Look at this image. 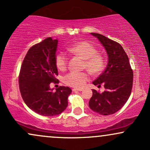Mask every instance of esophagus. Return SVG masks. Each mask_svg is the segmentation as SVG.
<instances>
[{"label": "esophagus", "instance_id": "1", "mask_svg": "<svg viewBox=\"0 0 150 150\" xmlns=\"http://www.w3.org/2000/svg\"><path fill=\"white\" fill-rule=\"evenodd\" d=\"M73 92H76V91H77V92H81V91H82V88H74V89H73Z\"/></svg>", "mask_w": 150, "mask_h": 150}]
</instances>
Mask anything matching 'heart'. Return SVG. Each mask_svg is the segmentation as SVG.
I'll return each instance as SVG.
<instances>
[{
    "mask_svg": "<svg viewBox=\"0 0 150 150\" xmlns=\"http://www.w3.org/2000/svg\"><path fill=\"white\" fill-rule=\"evenodd\" d=\"M68 51L75 56L84 60V67L92 75L100 73L104 68V58L97 54V50L87 42H80L73 44L68 48ZM68 58L65 54L60 53L56 56V65L61 71H64L67 68ZM88 80L87 73L71 72L64 77V82L67 85L73 87H82Z\"/></svg>",
    "mask_w": 150,
    "mask_h": 150,
    "instance_id": "b5f03b06",
    "label": "heart"
}]
</instances>
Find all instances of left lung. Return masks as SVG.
<instances>
[{
  "label": "left lung",
  "mask_w": 150,
  "mask_h": 150,
  "mask_svg": "<svg viewBox=\"0 0 150 150\" xmlns=\"http://www.w3.org/2000/svg\"><path fill=\"white\" fill-rule=\"evenodd\" d=\"M104 48L108 56L106 69L93 85H104L105 91L99 93L92 89L89 106L94 112L107 116L113 114L124 106L131 94L133 73L126 53L121 45L105 36L91 33Z\"/></svg>",
  "instance_id": "1"
}]
</instances>
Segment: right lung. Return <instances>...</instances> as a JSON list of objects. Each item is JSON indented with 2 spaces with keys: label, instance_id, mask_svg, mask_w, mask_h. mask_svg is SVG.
Wrapping results in <instances>:
<instances>
[{
  "label": "right lung",
  "instance_id": "add662e5",
  "mask_svg": "<svg viewBox=\"0 0 150 150\" xmlns=\"http://www.w3.org/2000/svg\"><path fill=\"white\" fill-rule=\"evenodd\" d=\"M57 39L48 37L34 45L26 54L19 75L22 99L30 109L44 116H53L64 111L72 92L68 87H59L53 92L51 82H56Z\"/></svg>",
  "mask_w": 150,
  "mask_h": 150
}]
</instances>
